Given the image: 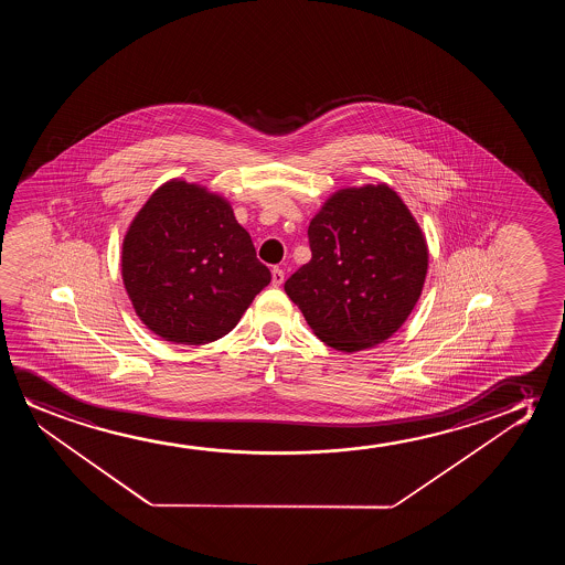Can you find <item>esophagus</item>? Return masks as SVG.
I'll list each match as a JSON object with an SVG mask.
<instances>
[{
	"instance_id": "obj_1",
	"label": "esophagus",
	"mask_w": 565,
	"mask_h": 565,
	"mask_svg": "<svg viewBox=\"0 0 565 565\" xmlns=\"http://www.w3.org/2000/svg\"><path fill=\"white\" fill-rule=\"evenodd\" d=\"M284 279H286V274H284V270H281V268H278V266H276V268L271 270V284H274V286L276 287H279L281 286V284H284Z\"/></svg>"
}]
</instances>
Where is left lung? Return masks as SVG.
<instances>
[{
	"mask_svg": "<svg viewBox=\"0 0 565 565\" xmlns=\"http://www.w3.org/2000/svg\"><path fill=\"white\" fill-rule=\"evenodd\" d=\"M312 258L286 294L326 345L355 353L390 340L425 287L428 245L402 196L386 183L345 186L309 225Z\"/></svg>",
	"mask_w": 565,
	"mask_h": 565,
	"instance_id": "8db88e82",
	"label": "left lung"
}]
</instances>
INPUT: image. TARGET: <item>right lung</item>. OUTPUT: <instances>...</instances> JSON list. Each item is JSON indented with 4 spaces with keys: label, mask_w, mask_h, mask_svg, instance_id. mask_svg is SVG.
<instances>
[{
    "label": "right lung",
    "mask_w": 565,
    "mask_h": 565,
    "mask_svg": "<svg viewBox=\"0 0 565 565\" xmlns=\"http://www.w3.org/2000/svg\"><path fill=\"white\" fill-rule=\"evenodd\" d=\"M121 278L150 332L204 345L232 332L271 274L227 199L173 178L127 227Z\"/></svg>",
    "instance_id": "1"
}]
</instances>
